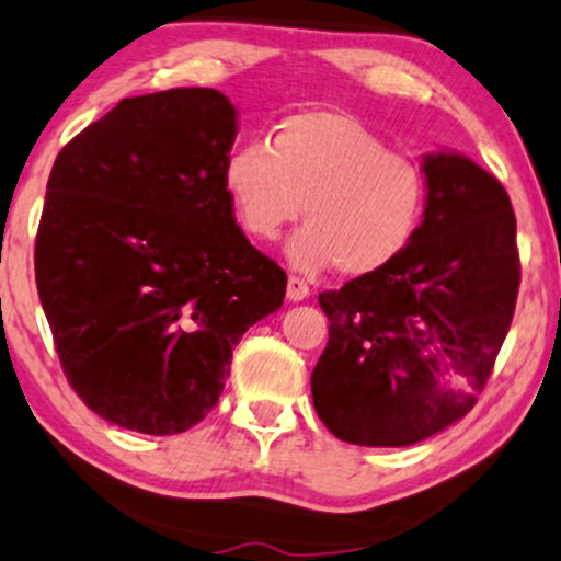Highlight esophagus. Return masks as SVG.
<instances>
[{"label":"esophagus","instance_id":"obj_1","mask_svg":"<svg viewBox=\"0 0 561 561\" xmlns=\"http://www.w3.org/2000/svg\"><path fill=\"white\" fill-rule=\"evenodd\" d=\"M310 295V287L305 285V282L300 279V276H289L287 279V300H293V302H300V300H305V297Z\"/></svg>","mask_w":561,"mask_h":561}]
</instances>
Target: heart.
Returning <instances> with one entry per match:
<instances>
[{
	"mask_svg": "<svg viewBox=\"0 0 561 561\" xmlns=\"http://www.w3.org/2000/svg\"><path fill=\"white\" fill-rule=\"evenodd\" d=\"M225 188L248 236L276 240L302 215L287 248L293 266L344 276L391 266L420 230L427 179L414 160L342 113H297L272 145L253 139L230 152Z\"/></svg>",
	"mask_w": 561,
	"mask_h": 561,
	"instance_id": "1",
	"label": "heart"
}]
</instances>
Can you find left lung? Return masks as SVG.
Here are the masks:
<instances>
[{
    "instance_id": "left-lung-1",
    "label": "left lung",
    "mask_w": 561,
    "mask_h": 561,
    "mask_svg": "<svg viewBox=\"0 0 561 561\" xmlns=\"http://www.w3.org/2000/svg\"><path fill=\"white\" fill-rule=\"evenodd\" d=\"M427 202L391 266L318 295L329 344L310 388L333 435L403 448L463 420L513 323L520 259L502 183L456 152L424 158Z\"/></svg>"
}]
</instances>
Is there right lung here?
<instances>
[{
  "label": "right lung",
  "instance_id": "add662e5",
  "mask_svg": "<svg viewBox=\"0 0 561 561\" xmlns=\"http://www.w3.org/2000/svg\"><path fill=\"white\" fill-rule=\"evenodd\" d=\"M219 90L124 98L56 154L35 285L75 393L105 422L179 435L215 409L232 350L287 274L236 225Z\"/></svg>",
  "mask_w": 561,
  "mask_h": 561
}]
</instances>
